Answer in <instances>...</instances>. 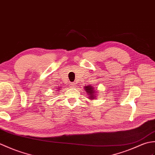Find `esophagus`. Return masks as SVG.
Returning <instances> with one entry per match:
<instances>
[{"instance_id": "34e87169", "label": "esophagus", "mask_w": 155, "mask_h": 155, "mask_svg": "<svg viewBox=\"0 0 155 155\" xmlns=\"http://www.w3.org/2000/svg\"><path fill=\"white\" fill-rule=\"evenodd\" d=\"M70 86L72 88H74L76 87V84H75V82H72V83H71V84H70Z\"/></svg>"}]
</instances>
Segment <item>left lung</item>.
Listing matches in <instances>:
<instances>
[{
  "instance_id": "left-lung-1",
  "label": "left lung",
  "mask_w": 155,
  "mask_h": 155,
  "mask_svg": "<svg viewBox=\"0 0 155 155\" xmlns=\"http://www.w3.org/2000/svg\"><path fill=\"white\" fill-rule=\"evenodd\" d=\"M85 89V91L87 93V95H88V99H89V100H92V99H96V97H97V95L96 94H97V92L96 91L97 89H94V87H93L92 85H85L84 87Z\"/></svg>"
}]
</instances>
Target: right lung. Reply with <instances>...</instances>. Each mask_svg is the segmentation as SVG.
<instances>
[{"mask_svg": "<svg viewBox=\"0 0 155 155\" xmlns=\"http://www.w3.org/2000/svg\"><path fill=\"white\" fill-rule=\"evenodd\" d=\"M60 89H61L60 87H58V90H60ZM56 91H57V90H56Z\"/></svg>", "mask_w": 155, "mask_h": 155, "instance_id": "obj_1", "label": "right lung"}]
</instances>
